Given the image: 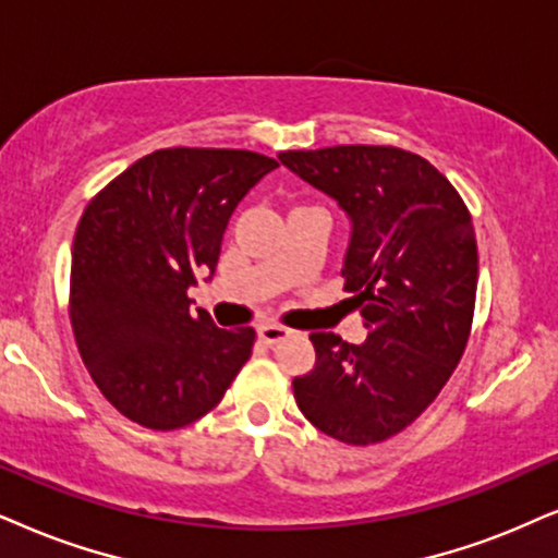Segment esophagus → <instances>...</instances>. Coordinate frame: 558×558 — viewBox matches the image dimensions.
I'll return each instance as SVG.
<instances>
[{"instance_id": "obj_1", "label": "esophagus", "mask_w": 558, "mask_h": 558, "mask_svg": "<svg viewBox=\"0 0 558 558\" xmlns=\"http://www.w3.org/2000/svg\"><path fill=\"white\" fill-rule=\"evenodd\" d=\"M291 335V331H288L286 327H278V324H263V327H257V337H259V342H265V344H278V342H283L286 337Z\"/></svg>"}]
</instances>
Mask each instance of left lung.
I'll return each mask as SVG.
<instances>
[{
  "mask_svg": "<svg viewBox=\"0 0 558 558\" xmlns=\"http://www.w3.org/2000/svg\"><path fill=\"white\" fill-rule=\"evenodd\" d=\"M278 159L350 218L344 291L363 344L312 331L316 363L293 378L295 404L324 435L371 446L433 404L466 350L476 303V234L458 190L397 146H327Z\"/></svg>",
  "mask_w": 558,
  "mask_h": 558,
  "instance_id": "left-lung-1",
  "label": "left lung"
}]
</instances>
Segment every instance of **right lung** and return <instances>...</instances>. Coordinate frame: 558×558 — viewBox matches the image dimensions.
Here are the masks:
<instances>
[{
    "label": "right lung",
    "instance_id": "add662e5",
    "mask_svg": "<svg viewBox=\"0 0 558 558\" xmlns=\"http://www.w3.org/2000/svg\"><path fill=\"white\" fill-rule=\"evenodd\" d=\"M275 167L244 149H159L84 208L69 283L74 340L102 397L136 425H193L250 361L255 329L193 314L187 288L214 275L231 214Z\"/></svg>",
    "mask_w": 558,
    "mask_h": 558
}]
</instances>
